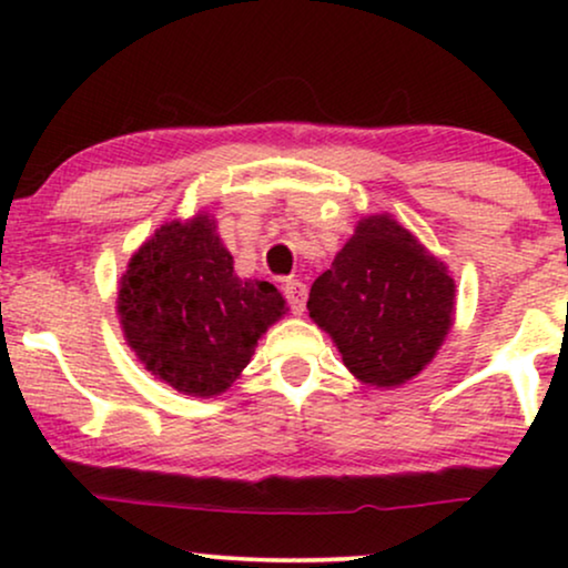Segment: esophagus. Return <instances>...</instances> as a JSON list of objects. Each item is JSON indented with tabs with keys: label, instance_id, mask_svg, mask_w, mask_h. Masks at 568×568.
Wrapping results in <instances>:
<instances>
[{
	"label": "esophagus",
	"instance_id": "esophagus-1",
	"mask_svg": "<svg viewBox=\"0 0 568 568\" xmlns=\"http://www.w3.org/2000/svg\"><path fill=\"white\" fill-rule=\"evenodd\" d=\"M284 297H286V305L294 315H302V310H305V300H307V286L300 282V278H286L284 282Z\"/></svg>",
	"mask_w": 568,
	"mask_h": 568
}]
</instances>
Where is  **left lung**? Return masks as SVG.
Returning a JSON list of instances; mask_svg holds the SVG:
<instances>
[{"label":"left lung","mask_w":568,"mask_h":568,"mask_svg":"<svg viewBox=\"0 0 568 568\" xmlns=\"http://www.w3.org/2000/svg\"><path fill=\"white\" fill-rule=\"evenodd\" d=\"M307 310L356 379L398 387L434 359L453 328L455 282L390 214H375L315 278Z\"/></svg>","instance_id":"1"}]
</instances>
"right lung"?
Wrapping results in <instances>:
<instances>
[{
  "instance_id": "1",
  "label": "right lung",
  "mask_w": 568,
  "mask_h": 568,
  "mask_svg": "<svg viewBox=\"0 0 568 568\" xmlns=\"http://www.w3.org/2000/svg\"><path fill=\"white\" fill-rule=\"evenodd\" d=\"M284 313L274 284L235 274L209 214L162 224L131 255L119 284L123 338L139 362L196 398L227 390Z\"/></svg>"
}]
</instances>
